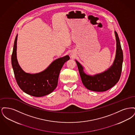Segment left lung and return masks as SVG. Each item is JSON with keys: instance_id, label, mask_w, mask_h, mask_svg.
Returning <instances> with one entry per match:
<instances>
[{"instance_id": "obj_1", "label": "left lung", "mask_w": 135, "mask_h": 135, "mask_svg": "<svg viewBox=\"0 0 135 135\" xmlns=\"http://www.w3.org/2000/svg\"><path fill=\"white\" fill-rule=\"evenodd\" d=\"M116 41L115 58L112 65L102 73L93 76L86 74L83 66L75 60L83 84L88 90L95 91H105L109 90L119 81L122 71L123 52L119 39L115 31Z\"/></svg>"}]
</instances>
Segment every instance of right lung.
Listing matches in <instances>:
<instances>
[{
  "label": "right lung",
  "instance_id": "1",
  "mask_svg": "<svg viewBox=\"0 0 135 135\" xmlns=\"http://www.w3.org/2000/svg\"><path fill=\"white\" fill-rule=\"evenodd\" d=\"M17 35L12 55V65L15 77L20 88L26 94L40 97L47 95L57 88L60 71L70 59L68 55L53 61L45 70L35 74L26 73L20 66L17 59Z\"/></svg>",
  "mask_w": 135,
  "mask_h": 135
}]
</instances>
